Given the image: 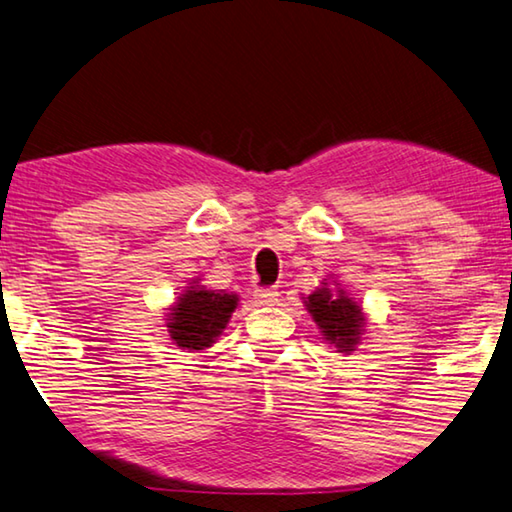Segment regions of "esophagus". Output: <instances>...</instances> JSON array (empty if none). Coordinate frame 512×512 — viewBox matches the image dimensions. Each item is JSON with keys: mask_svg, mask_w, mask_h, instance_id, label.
<instances>
[{"mask_svg": "<svg viewBox=\"0 0 512 512\" xmlns=\"http://www.w3.org/2000/svg\"><path fill=\"white\" fill-rule=\"evenodd\" d=\"M254 299L261 306H272V304H276V301H279V292H276V288H256Z\"/></svg>", "mask_w": 512, "mask_h": 512, "instance_id": "obj_1", "label": "esophagus"}]
</instances>
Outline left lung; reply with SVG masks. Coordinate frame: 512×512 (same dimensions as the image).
Listing matches in <instances>:
<instances>
[{"label":"left lung","instance_id":"left-lung-1","mask_svg":"<svg viewBox=\"0 0 512 512\" xmlns=\"http://www.w3.org/2000/svg\"><path fill=\"white\" fill-rule=\"evenodd\" d=\"M306 308L326 340L340 351H354L363 333L365 317L356 301L345 295V290L317 288L313 295H308Z\"/></svg>","mask_w":512,"mask_h":512}]
</instances>
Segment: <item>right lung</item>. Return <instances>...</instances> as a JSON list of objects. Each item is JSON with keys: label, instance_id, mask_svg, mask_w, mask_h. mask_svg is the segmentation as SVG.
I'll list each match as a JSON object with an SVG mask.
<instances>
[{"label": "right lung", "instance_id": "add662e5", "mask_svg": "<svg viewBox=\"0 0 512 512\" xmlns=\"http://www.w3.org/2000/svg\"><path fill=\"white\" fill-rule=\"evenodd\" d=\"M238 297L229 292H215L206 288L186 290L174 304L172 313L167 315V331L177 347L183 349H204L211 347L217 340V335L229 322L231 313L236 311Z\"/></svg>", "mask_w": 512, "mask_h": 512}]
</instances>
